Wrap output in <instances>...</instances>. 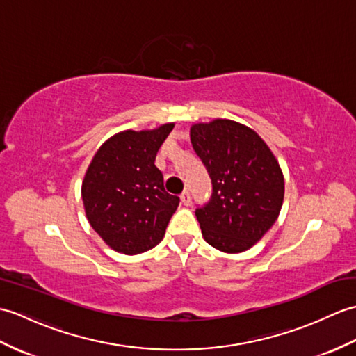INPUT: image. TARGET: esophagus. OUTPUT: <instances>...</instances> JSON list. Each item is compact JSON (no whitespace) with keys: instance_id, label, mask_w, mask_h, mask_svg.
Wrapping results in <instances>:
<instances>
[{"instance_id":"esophagus-1","label":"esophagus","mask_w":356,"mask_h":356,"mask_svg":"<svg viewBox=\"0 0 356 356\" xmlns=\"http://www.w3.org/2000/svg\"><path fill=\"white\" fill-rule=\"evenodd\" d=\"M180 200H182L184 205H190L191 202V194H190V190H185L182 194H180Z\"/></svg>"}]
</instances>
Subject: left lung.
I'll use <instances>...</instances> for the list:
<instances>
[{"mask_svg": "<svg viewBox=\"0 0 356 356\" xmlns=\"http://www.w3.org/2000/svg\"><path fill=\"white\" fill-rule=\"evenodd\" d=\"M191 143L213 184L208 203L195 209L203 238L218 251L243 252L282 209L284 179L277 159L254 130L228 119L193 125Z\"/></svg>", "mask_w": 356, "mask_h": 356, "instance_id": "8db88e82", "label": "left lung"}]
</instances>
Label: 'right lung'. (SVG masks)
Segmentation results:
<instances>
[{
	"instance_id": "1",
	"label": "right lung",
	"mask_w": 356,
	"mask_h": 356,
	"mask_svg": "<svg viewBox=\"0 0 356 356\" xmlns=\"http://www.w3.org/2000/svg\"><path fill=\"white\" fill-rule=\"evenodd\" d=\"M174 124L151 131L127 130L97 149L82 182V202L92 228L118 252L154 248L180 199L165 191L156 154Z\"/></svg>"
}]
</instances>
